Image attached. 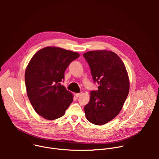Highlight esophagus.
I'll list each match as a JSON object with an SVG mask.
<instances>
[{"label": "esophagus", "instance_id": "1", "mask_svg": "<svg viewBox=\"0 0 159 159\" xmlns=\"http://www.w3.org/2000/svg\"><path fill=\"white\" fill-rule=\"evenodd\" d=\"M81 94H82V93H76V94H75V96L76 98H79Z\"/></svg>", "mask_w": 159, "mask_h": 159}]
</instances>
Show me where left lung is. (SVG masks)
<instances>
[{"instance_id":"1","label":"left lung","mask_w":159,"mask_h":159,"mask_svg":"<svg viewBox=\"0 0 159 159\" xmlns=\"http://www.w3.org/2000/svg\"><path fill=\"white\" fill-rule=\"evenodd\" d=\"M89 65L94 82L99 85L90 92L84 111L87 120L102 125L114 119L121 111L129 90L125 64L115 53L107 50L90 51L83 55Z\"/></svg>"}]
</instances>
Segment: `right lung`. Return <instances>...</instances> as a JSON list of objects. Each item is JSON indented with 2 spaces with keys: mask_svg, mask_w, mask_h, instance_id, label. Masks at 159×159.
Listing matches in <instances>:
<instances>
[{
  "mask_svg": "<svg viewBox=\"0 0 159 159\" xmlns=\"http://www.w3.org/2000/svg\"><path fill=\"white\" fill-rule=\"evenodd\" d=\"M80 55L59 47H48L37 52L25 71L28 97L39 115L48 120L63 116L73 101L72 94L61 85L65 71Z\"/></svg>",
  "mask_w": 159,
  "mask_h": 159,
  "instance_id": "right-lung-1",
  "label": "right lung"
}]
</instances>
